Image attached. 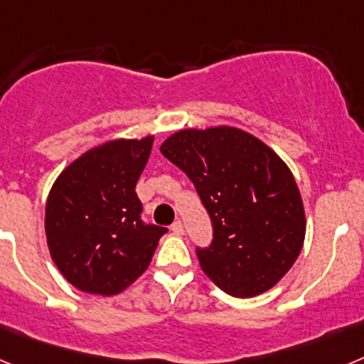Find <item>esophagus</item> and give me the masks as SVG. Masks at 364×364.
Segmentation results:
<instances>
[{
	"instance_id": "esophagus-1",
	"label": "esophagus",
	"mask_w": 364,
	"mask_h": 364,
	"mask_svg": "<svg viewBox=\"0 0 364 364\" xmlns=\"http://www.w3.org/2000/svg\"><path fill=\"white\" fill-rule=\"evenodd\" d=\"M171 231L175 235H184V224H182L180 220H175L171 224Z\"/></svg>"
}]
</instances>
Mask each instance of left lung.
I'll return each mask as SVG.
<instances>
[{
  "label": "left lung",
  "instance_id": "1",
  "mask_svg": "<svg viewBox=\"0 0 364 364\" xmlns=\"http://www.w3.org/2000/svg\"><path fill=\"white\" fill-rule=\"evenodd\" d=\"M160 151L189 176L211 218L213 240L197 247L205 275L242 299L277 284L297 260L306 233L288 166L235 127L178 131Z\"/></svg>",
  "mask_w": 364,
  "mask_h": 364
}]
</instances>
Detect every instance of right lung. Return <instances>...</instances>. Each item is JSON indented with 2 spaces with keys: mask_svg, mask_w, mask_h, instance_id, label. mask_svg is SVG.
Segmentation results:
<instances>
[{
  "mask_svg": "<svg viewBox=\"0 0 364 364\" xmlns=\"http://www.w3.org/2000/svg\"><path fill=\"white\" fill-rule=\"evenodd\" d=\"M153 136L87 151L58 176L45 208L54 264L87 294L114 295L147 269L167 228L142 220L136 182Z\"/></svg>",
  "mask_w": 364,
  "mask_h": 364,
  "instance_id": "add662e5",
  "label": "right lung"
}]
</instances>
